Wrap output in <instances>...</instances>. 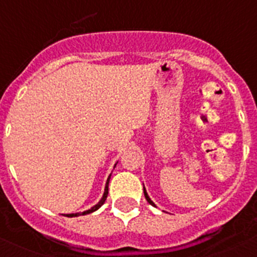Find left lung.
I'll return each instance as SVG.
<instances>
[{
	"label": "left lung",
	"instance_id": "obj_1",
	"mask_svg": "<svg viewBox=\"0 0 257 257\" xmlns=\"http://www.w3.org/2000/svg\"><path fill=\"white\" fill-rule=\"evenodd\" d=\"M144 194H145V198H146V200H148L149 203L151 204V206H155V204H154V202L153 200L150 199V198H149V195H148V193H146V190H145V188H144Z\"/></svg>",
	"mask_w": 257,
	"mask_h": 257
}]
</instances>
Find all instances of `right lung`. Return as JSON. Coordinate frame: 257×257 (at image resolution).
Masks as SVG:
<instances>
[{
  "mask_svg": "<svg viewBox=\"0 0 257 257\" xmlns=\"http://www.w3.org/2000/svg\"><path fill=\"white\" fill-rule=\"evenodd\" d=\"M109 178H111V175H109L108 177V179H107V183H106V188H104V194H103V197H102V199L99 200L98 203L96 204V206L94 207H92V208L90 209H88V211H84V212H82V216H84V214H88V213H92V212H94V211H97V209L99 208V207L102 206V204L104 203V200H106V198H107V194H108V183H109ZM78 214L79 213H70V214H65V216L67 217H74V216H78Z\"/></svg>",
  "mask_w": 257,
  "mask_h": 257,
  "instance_id": "obj_1",
  "label": "right lung"
}]
</instances>
